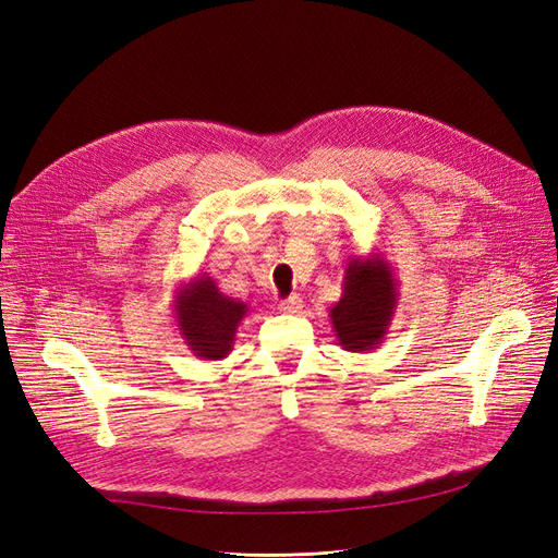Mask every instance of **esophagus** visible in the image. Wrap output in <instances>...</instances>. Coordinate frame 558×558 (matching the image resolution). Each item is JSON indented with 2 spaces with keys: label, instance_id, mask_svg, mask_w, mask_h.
<instances>
[{
  "label": "esophagus",
  "instance_id": "esophagus-1",
  "mask_svg": "<svg viewBox=\"0 0 558 558\" xmlns=\"http://www.w3.org/2000/svg\"><path fill=\"white\" fill-rule=\"evenodd\" d=\"M278 311L282 315H296V313L303 311V301H301V296H290V299H284V301L278 303Z\"/></svg>",
  "mask_w": 558,
  "mask_h": 558
}]
</instances>
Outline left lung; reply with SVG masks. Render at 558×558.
<instances>
[{
  "instance_id": "8db88e82",
  "label": "left lung",
  "mask_w": 558,
  "mask_h": 558,
  "mask_svg": "<svg viewBox=\"0 0 558 558\" xmlns=\"http://www.w3.org/2000/svg\"><path fill=\"white\" fill-rule=\"evenodd\" d=\"M398 307V280L393 266L379 253L352 257L344 268L342 296L328 311L338 344L347 352L377 349Z\"/></svg>"
}]
</instances>
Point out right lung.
<instances>
[{"label": "right lung", "instance_id": "add662e5", "mask_svg": "<svg viewBox=\"0 0 558 558\" xmlns=\"http://www.w3.org/2000/svg\"><path fill=\"white\" fill-rule=\"evenodd\" d=\"M172 303L179 336L191 352L202 361L227 359L247 305L225 296L206 274L177 287Z\"/></svg>", "mask_w": 558, "mask_h": 558}]
</instances>
